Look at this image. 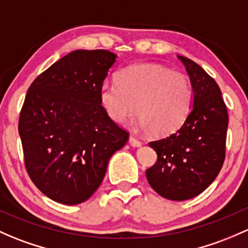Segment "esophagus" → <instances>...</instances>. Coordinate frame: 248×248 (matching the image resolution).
<instances>
[{
  "instance_id": "34e87169",
  "label": "esophagus",
  "mask_w": 248,
  "mask_h": 248,
  "mask_svg": "<svg viewBox=\"0 0 248 248\" xmlns=\"http://www.w3.org/2000/svg\"><path fill=\"white\" fill-rule=\"evenodd\" d=\"M128 141H129V144L133 146V147H139V146H141V141H140V140H138L134 135H131V137H129Z\"/></svg>"
}]
</instances>
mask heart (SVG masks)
<instances>
[{"instance_id": "b5f03b06", "label": "heart", "mask_w": 248, "mask_h": 248, "mask_svg": "<svg viewBox=\"0 0 248 248\" xmlns=\"http://www.w3.org/2000/svg\"><path fill=\"white\" fill-rule=\"evenodd\" d=\"M117 82L100 87L103 110L117 124L137 114L142 128L157 137L178 131L190 113L192 88L184 74L155 64H137L117 74Z\"/></svg>"}]
</instances>
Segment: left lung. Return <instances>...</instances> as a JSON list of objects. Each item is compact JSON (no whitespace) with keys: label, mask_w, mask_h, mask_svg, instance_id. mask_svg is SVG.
<instances>
[{"label":"left lung","mask_w":248,"mask_h":248,"mask_svg":"<svg viewBox=\"0 0 248 248\" xmlns=\"http://www.w3.org/2000/svg\"><path fill=\"white\" fill-rule=\"evenodd\" d=\"M190 77L192 108L173 134L151 141L158 159L146 170L155 192L171 201H186L204 191L223 165L228 113L221 90L199 64L178 56Z\"/></svg>","instance_id":"obj_1"}]
</instances>
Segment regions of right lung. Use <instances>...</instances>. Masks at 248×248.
Instances as JSON below:
<instances>
[{"mask_svg": "<svg viewBox=\"0 0 248 248\" xmlns=\"http://www.w3.org/2000/svg\"><path fill=\"white\" fill-rule=\"evenodd\" d=\"M115 61L106 49H77L39 75L26 95L19 119L26 170L44 195L62 204L89 199L129 138L98 97Z\"/></svg>", "mask_w": 248, "mask_h": 248, "instance_id": "1", "label": "right lung"}]
</instances>
